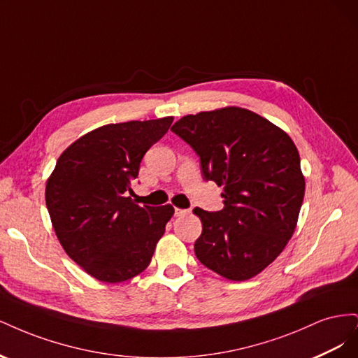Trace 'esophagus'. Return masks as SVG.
<instances>
[{
  "instance_id": "34e87169",
  "label": "esophagus",
  "mask_w": 358,
  "mask_h": 358,
  "mask_svg": "<svg viewBox=\"0 0 358 358\" xmlns=\"http://www.w3.org/2000/svg\"><path fill=\"white\" fill-rule=\"evenodd\" d=\"M187 213H189L188 209H179V208L175 209V216H183V215H187Z\"/></svg>"
}]
</instances>
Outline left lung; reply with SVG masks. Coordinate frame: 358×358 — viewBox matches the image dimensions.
I'll use <instances>...</instances> for the list:
<instances>
[{
	"label": "left lung",
	"mask_w": 358,
	"mask_h": 358,
	"mask_svg": "<svg viewBox=\"0 0 358 358\" xmlns=\"http://www.w3.org/2000/svg\"><path fill=\"white\" fill-rule=\"evenodd\" d=\"M171 131L196 150L204 180L222 187L224 209H194L203 231L200 263L230 280H246L284 251L296 230L305 176L291 137L242 107L187 115Z\"/></svg>",
	"instance_id": "1"
}]
</instances>
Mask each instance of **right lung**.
I'll return each instance as SVG.
<instances>
[{
    "instance_id": "1",
    "label": "right lung",
    "mask_w": 358,
    "mask_h": 358,
    "mask_svg": "<svg viewBox=\"0 0 358 358\" xmlns=\"http://www.w3.org/2000/svg\"><path fill=\"white\" fill-rule=\"evenodd\" d=\"M173 116L95 128L71 143L46 183V206L64 251L86 273L117 284L142 273L175 213L128 197L146 150Z\"/></svg>"
}]
</instances>
